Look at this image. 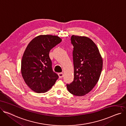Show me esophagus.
Masks as SVG:
<instances>
[{
    "instance_id": "1",
    "label": "esophagus",
    "mask_w": 126,
    "mask_h": 126,
    "mask_svg": "<svg viewBox=\"0 0 126 126\" xmlns=\"http://www.w3.org/2000/svg\"><path fill=\"white\" fill-rule=\"evenodd\" d=\"M58 75H59V77L60 78H62L63 77V73H62V72L59 73Z\"/></svg>"
}]
</instances>
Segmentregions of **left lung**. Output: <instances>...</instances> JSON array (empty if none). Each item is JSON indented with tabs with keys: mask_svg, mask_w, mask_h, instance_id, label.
Segmentation results:
<instances>
[{
	"mask_svg": "<svg viewBox=\"0 0 126 126\" xmlns=\"http://www.w3.org/2000/svg\"><path fill=\"white\" fill-rule=\"evenodd\" d=\"M71 41L73 46L74 79L66 86L71 94L82 96L97 83L102 71L103 60L97 46L90 38L73 35Z\"/></svg>",
	"mask_w": 126,
	"mask_h": 126,
	"instance_id": "1",
	"label": "left lung"
}]
</instances>
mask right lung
<instances>
[{"mask_svg":"<svg viewBox=\"0 0 126 126\" xmlns=\"http://www.w3.org/2000/svg\"><path fill=\"white\" fill-rule=\"evenodd\" d=\"M61 41L57 36L41 35L33 39L25 49L21 62L22 75L27 85L36 93L47 92L59 78L52 69L49 53Z\"/></svg>","mask_w":126,"mask_h":126,"instance_id":"1","label":"right lung"}]
</instances>
